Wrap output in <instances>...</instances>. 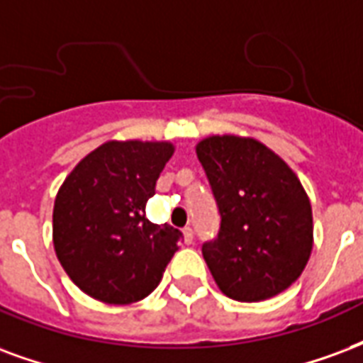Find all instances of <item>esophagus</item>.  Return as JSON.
Here are the masks:
<instances>
[{
  "label": "esophagus",
  "instance_id": "34e87169",
  "mask_svg": "<svg viewBox=\"0 0 363 363\" xmlns=\"http://www.w3.org/2000/svg\"><path fill=\"white\" fill-rule=\"evenodd\" d=\"M182 235H184V244H192V240H194V230H192V227H184Z\"/></svg>",
  "mask_w": 363,
  "mask_h": 363
}]
</instances>
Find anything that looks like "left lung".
Listing matches in <instances>:
<instances>
[{
    "label": "left lung",
    "mask_w": 363,
    "mask_h": 363,
    "mask_svg": "<svg viewBox=\"0 0 363 363\" xmlns=\"http://www.w3.org/2000/svg\"><path fill=\"white\" fill-rule=\"evenodd\" d=\"M219 209L202 254L223 294L259 302L289 289L311 254V206L298 177L254 138L209 136L196 146Z\"/></svg>",
    "instance_id": "1"
}]
</instances>
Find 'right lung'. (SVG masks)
Segmentation results:
<instances>
[{"label":"right lung","mask_w":363,"mask_h":363,"mask_svg":"<svg viewBox=\"0 0 363 363\" xmlns=\"http://www.w3.org/2000/svg\"><path fill=\"white\" fill-rule=\"evenodd\" d=\"M169 142H106L72 169L53 206V246L72 283L106 304H130L160 284L182 242L146 217L173 155Z\"/></svg>","instance_id":"obj_1"}]
</instances>
